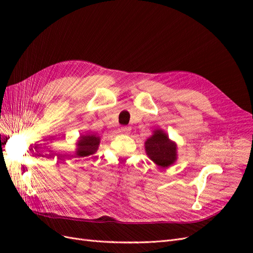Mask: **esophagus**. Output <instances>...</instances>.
<instances>
[{"instance_id": "esophagus-1", "label": "esophagus", "mask_w": 253, "mask_h": 253, "mask_svg": "<svg viewBox=\"0 0 253 253\" xmlns=\"http://www.w3.org/2000/svg\"><path fill=\"white\" fill-rule=\"evenodd\" d=\"M129 131H131V127L129 126H122L119 128V132L122 134H129Z\"/></svg>"}]
</instances>
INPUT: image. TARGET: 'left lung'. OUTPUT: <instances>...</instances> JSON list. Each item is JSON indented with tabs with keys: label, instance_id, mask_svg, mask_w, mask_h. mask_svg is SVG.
<instances>
[{
	"label": "left lung",
	"instance_id": "left-lung-1",
	"mask_svg": "<svg viewBox=\"0 0 253 253\" xmlns=\"http://www.w3.org/2000/svg\"><path fill=\"white\" fill-rule=\"evenodd\" d=\"M144 149L148 157L162 169L169 168L177 160V144L162 128L153 131L144 142Z\"/></svg>",
	"mask_w": 253,
	"mask_h": 253
}]
</instances>
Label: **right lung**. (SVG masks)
Listing matches in <instances>:
<instances>
[{
    "label": "right lung",
    "mask_w": 253,
    "mask_h": 253,
    "mask_svg": "<svg viewBox=\"0 0 253 253\" xmlns=\"http://www.w3.org/2000/svg\"><path fill=\"white\" fill-rule=\"evenodd\" d=\"M99 144H100V137L93 134L81 135L77 140V148H76V157H86L93 155L97 152Z\"/></svg>",
    "instance_id": "add662e5"
}]
</instances>
